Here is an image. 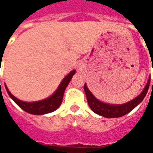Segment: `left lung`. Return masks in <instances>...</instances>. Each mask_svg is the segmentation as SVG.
<instances>
[{
    "mask_svg": "<svg viewBox=\"0 0 153 153\" xmlns=\"http://www.w3.org/2000/svg\"><path fill=\"white\" fill-rule=\"evenodd\" d=\"M149 85H150V78L145 87L144 90L139 96L125 104L117 105H109V104H105V103H103L98 100L93 95L91 92L89 91V89L87 88L86 84L84 85V91H85L88 105L90 106V108L92 109V111L94 112H95L98 115H100L102 117H105L112 118V117H120L122 116H124L127 113H128L129 111H131L133 109L135 108L143 100V99L148 91Z\"/></svg>",
    "mask_w": 153,
    "mask_h": 153,
    "instance_id": "left-lung-1",
    "label": "left lung"
}]
</instances>
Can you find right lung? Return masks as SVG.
I'll list each match as a JSON object with an SVG mask.
<instances>
[{"label":"right lung","mask_w":153,"mask_h":153,"mask_svg":"<svg viewBox=\"0 0 153 153\" xmlns=\"http://www.w3.org/2000/svg\"><path fill=\"white\" fill-rule=\"evenodd\" d=\"M75 73H76V71L74 70V71H71L70 73L68 74L67 76L63 79L61 83L59 86L58 89L56 90L55 93L52 96L46 99V100L36 101V102H25V101H22L14 97L10 93L8 88H7V86L5 85V87H6V89H7V92L9 94V96L12 98L13 100V101L21 109H23L25 111L34 115L47 114V113H50L52 111H54L56 109L59 107V105H61L62 103L65 90L66 87L69 84L70 81L71 80Z\"/></svg>","instance_id":"right-lung-1"}]
</instances>
